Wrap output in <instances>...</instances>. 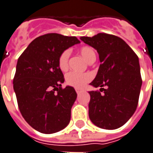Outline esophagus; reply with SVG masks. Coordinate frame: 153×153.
<instances>
[{"instance_id": "34e87169", "label": "esophagus", "mask_w": 153, "mask_h": 153, "mask_svg": "<svg viewBox=\"0 0 153 153\" xmlns=\"http://www.w3.org/2000/svg\"><path fill=\"white\" fill-rule=\"evenodd\" d=\"M76 94H79L81 92V90H79V89H76Z\"/></svg>"}]
</instances>
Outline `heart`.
Returning a JSON list of instances; mask_svg holds the SVG:
<instances>
[{"instance_id":"b5f03b06","label":"heart","mask_w":153,"mask_h":153,"mask_svg":"<svg viewBox=\"0 0 153 153\" xmlns=\"http://www.w3.org/2000/svg\"><path fill=\"white\" fill-rule=\"evenodd\" d=\"M80 53L88 63L94 61L96 59V53L93 48L90 46H87V45L82 46L80 49ZM69 57H70L69 50L63 51L59 57V60H58L59 68L62 72H66L68 69ZM91 79H92V76L88 72L81 73V72H70L66 75L65 77L67 84L77 89L84 87L89 81H91Z\"/></svg>"}]
</instances>
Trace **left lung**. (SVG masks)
<instances>
[{
	"label": "left lung",
	"instance_id": "1",
	"mask_svg": "<svg viewBox=\"0 0 153 153\" xmlns=\"http://www.w3.org/2000/svg\"><path fill=\"white\" fill-rule=\"evenodd\" d=\"M81 40L97 50L101 63L90 83L101 89L89 92L90 119L102 129H117L126 123L138 106L142 85L139 58L117 36L99 33Z\"/></svg>",
	"mask_w": 153,
	"mask_h": 153
}]
</instances>
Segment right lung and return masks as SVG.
Wrapping results in <instances>:
<instances>
[{
    "label": "right lung",
    "instance_id": "add662e5",
    "mask_svg": "<svg viewBox=\"0 0 153 153\" xmlns=\"http://www.w3.org/2000/svg\"><path fill=\"white\" fill-rule=\"evenodd\" d=\"M79 42L76 36L45 34L33 40L18 59L13 80L18 106L25 121L41 133H55L69 124L77 94L72 86L62 88L64 77L58 60Z\"/></svg>",
    "mask_w": 153,
    "mask_h": 153
}]
</instances>
